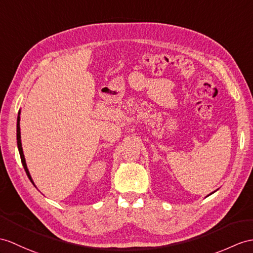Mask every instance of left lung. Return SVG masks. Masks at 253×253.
<instances>
[{"label": "left lung", "instance_id": "obj_1", "mask_svg": "<svg viewBox=\"0 0 253 253\" xmlns=\"http://www.w3.org/2000/svg\"><path fill=\"white\" fill-rule=\"evenodd\" d=\"M215 191H217V190H215ZM215 191H213V192H211V194H212V193H214V192H215ZM211 194H209V195H211ZM209 195H207V196H209Z\"/></svg>", "mask_w": 253, "mask_h": 253}]
</instances>
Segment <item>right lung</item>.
I'll use <instances>...</instances> for the list:
<instances>
[{"label":"right lung","instance_id":"add662e5","mask_svg":"<svg viewBox=\"0 0 253 253\" xmlns=\"http://www.w3.org/2000/svg\"><path fill=\"white\" fill-rule=\"evenodd\" d=\"M17 146H18V150H19V155H20V158H21V162H22V165H23V169H24V170H26V173H27V175L29 177V179L31 180V182L34 184V187H35V183H34V181L32 179V177H31L30 171L28 169V166H27V163H26V159H24L23 150H22L21 133H20V112L18 113V118H17Z\"/></svg>","mask_w":253,"mask_h":253}]
</instances>
